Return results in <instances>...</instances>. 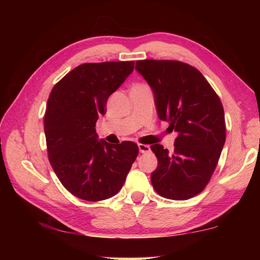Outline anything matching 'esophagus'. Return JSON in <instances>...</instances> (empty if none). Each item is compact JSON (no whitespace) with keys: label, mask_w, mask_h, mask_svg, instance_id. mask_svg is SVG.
I'll list each match as a JSON object with an SVG mask.
<instances>
[{"label":"esophagus","mask_w":260,"mask_h":260,"mask_svg":"<svg viewBox=\"0 0 260 260\" xmlns=\"http://www.w3.org/2000/svg\"><path fill=\"white\" fill-rule=\"evenodd\" d=\"M139 151L141 153L148 152V151H150V148H149V146H146V144H139Z\"/></svg>","instance_id":"1"}]
</instances>
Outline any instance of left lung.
I'll return each mask as SVG.
<instances>
[{
  "label": "left lung",
  "instance_id": "obj_1",
  "mask_svg": "<svg viewBox=\"0 0 260 260\" xmlns=\"http://www.w3.org/2000/svg\"><path fill=\"white\" fill-rule=\"evenodd\" d=\"M135 69L152 88L159 119L178 133L173 152L150 147L158 160L152 187L165 199H191L209 183L225 144L221 101L203 74L183 61L144 59Z\"/></svg>",
  "mask_w": 260,
  "mask_h": 260
}]
</instances>
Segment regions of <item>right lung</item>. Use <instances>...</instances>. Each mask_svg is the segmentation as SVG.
<instances>
[{"label":"right lung","mask_w":260,"mask_h":260,"mask_svg":"<svg viewBox=\"0 0 260 260\" xmlns=\"http://www.w3.org/2000/svg\"><path fill=\"white\" fill-rule=\"evenodd\" d=\"M134 61L85 63L52 88L45 113L48 158L57 178L78 199L99 202L120 190L138 144L99 141L96 121L109 96L133 72Z\"/></svg>","instance_id":"obj_1"}]
</instances>
